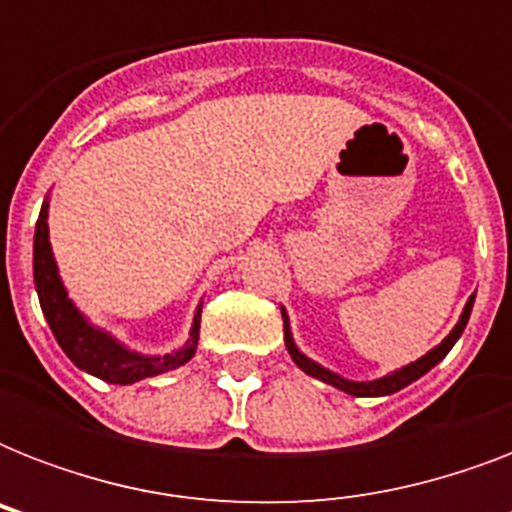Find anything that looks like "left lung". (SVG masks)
<instances>
[{"label": "left lung", "mask_w": 512, "mask_h": 512, "mask_svg": "<svg viewBox=\"0 0 512 512\" xmlns=\"http://www.w3.org/2000/svg\"><path fill=\"white\" fill-rule=\"evenodd\" d=\"M473 303H476V295L468 297V303H465V308H462L460 319H457L454 329L444 337V340L438 342L436 348H430L425 356H420L417 361H412V364H406V366H401V369H393V372L382 374V377H377V380H348V377H342V374L332 372V369H327V366H321L319 361H313V358L305 356L303 350L297 348L295 337H292L287 308L281 305V319H284V342H287V350H289V356H292V361H295V364L300 366L305 374L316 377V380L327 382V385H332V388L342 390V393H348V396H356V398L390 396V393H398V390L406 388V385H412L414 380H420L422 374H428L430 369L438 364V361H444L446 353L454 348V342L460 340L462 332H465V327H468Z\"/></svg>", "instance_id": "obj_1"}]
</instances>
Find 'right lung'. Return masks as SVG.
I'll use <instances>...</instances> for the list:
<instances>
[{"label": "right lung", "instance_id": "1", "mask_svg": "<svg viewBox=\"0 0 512 512\" xmlns=\"http://www.w3.org/2000/svg\"><path fill=\"white\" fill-rule=\"evenodd\" d=\"M50 196L42 201L39 209V220H36L34 231V287L39 295V305L47 324H50L52 335L58 340L71 361H74L82 372L106 380L111 385H132V382L156 377V374L172 372L177 366L188 364L196 353L199 345V327H201V303L196 305L193 313L191 332L188 340L175 348L172 353H140V350L127 348L119 337H114L108 329L92 324L79 305L71 300L66 284L60 279L58 263L52 255L50 244Z\"/></svg>", "mask_w": 512, "mask_h": 512}]
</instances>
